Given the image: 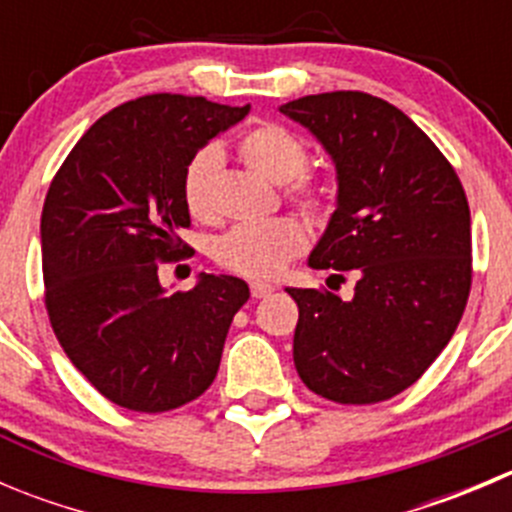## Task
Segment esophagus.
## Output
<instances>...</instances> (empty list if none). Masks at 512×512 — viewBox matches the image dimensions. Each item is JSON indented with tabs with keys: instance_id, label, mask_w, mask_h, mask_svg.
<instances>
[{
	"instance_id": "esophagus-1",
	"label": "esophagus",
	"mask_w": 512,
	"mask_h": 512,
	"mask_svg": "<svg viewBox=\"0 0 512 512\" xmlns=\"http://www.w3.org/2000/svg\"><path fill=\"white\" fill-rule=\"evenodd\" d=\"M250 289H252V297H255V299L270 297V294L275 292V287H272V285H267V282H252Z\"/></svg>"
}]
</instances>
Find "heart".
Instances as JSON below:
<instances>
[{
    "label": "heart",
    "instance_id": "obj_1",
    "mask_svg": "<svg viewBox=\"0 0 512 512\" xmlns=\"http://www.w3.org/2000/svg\"><path fill=\"white\" fill-rule=\"evenodd\" d=\"M237 153L255 173L270 183L285 185L292 180L289 198L307 213H322L327 190L312 178L299 175L307 165V148L292 131L280 123H257L242 133ZM223 156L215 146H205L188 163L183 175V200L195 220H213V183ZM302 225L294 220H270V223L237 225L215 245V260L225 270L250 280H270L289 265V260L304 250Z\"/></svg>",
    "mask_w": 512,
    "mask_h": 512
}]
</instances>
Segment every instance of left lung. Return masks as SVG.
Wrapping results in <instances>:
<instances>
[{
	"mask_svg": "<svg viewBox=\"0 0 512 512\" xmlns=\"http://www.w3.org/2000/svg\"><path fill=\"white\" fill-rule=\"evenodd\" d=\"M337 170V210L307 265L356 277L354 297L287 287L299 307L294 366L314 394L376 404L401 394L456 332L471 292V210L431 138L361 91L280 106Z\"/></svg>",
	"mask_w": 512,
	"mask_h": 512,
	"instance_id": "obj_1",
	"label": "left lung"
}]
</instances>
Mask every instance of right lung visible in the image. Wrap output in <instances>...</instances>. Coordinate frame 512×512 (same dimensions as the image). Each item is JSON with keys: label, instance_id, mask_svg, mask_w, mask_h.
I'll return each instance as SVG.
<instances>
[{"label": "right lung", "instance_id": "right-lung-1", "mask_svg": "<svg viewBox=\"0 0 512 512\" xmlns=\"http://www.w3.org/2000/svg\"><path fill=\"white\" fill-rule=\"evenodd\" d=\"M250 106L153 94L121 103L81 136L41 210L46 312L71 364L108 401L160 414L198 399L218 374L247 282L205 275L168 292L158 262L178 260L190 225L188 163Z\"/></svg>", "mask_w": 512, "mask_h": 512}]
</instances>
